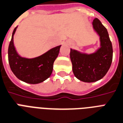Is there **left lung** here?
<instances>
[{
	"label": "left lung",
	"instance_id": "obj_1",
	"mask_svg": "<svg viewBox=\"0 0 123 123\" xmlns=\"http://www.w3.org/2000/svg\"><path fill=\"white\" fill-rule=\"evenodd\" d=\"M94 30L100 37L101 47L91 55L70 49L72 71L77 78L84 82H95L106 75L112 62L113 49L106 27L96 18L92 22Z\"/></svg>",
	"mask_w": 123,
	"mask_h": 123
}]
</instances>
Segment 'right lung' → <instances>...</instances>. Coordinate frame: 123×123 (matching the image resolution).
I'll return each instance as SVG.
<instances>
[{"label": "right lung", "mask_w": 123, "mask_h": 123, "mask_svg": "<svg viewBox=\"0 0 123 123\" xmlns=\"http://www.w3.org/2000/svg\"><path fill=\"white\" fill-rule=\"evenodd\" d=\"M17 27L13 30L8 47V61L13 74L17 78L30 84H37L50 77L53 63L58 56L61 45L51 49L43 55L35 58L20 56L13 44V35Z\"/></svg>", "instance_id": "obj_1"}]
</instances>
